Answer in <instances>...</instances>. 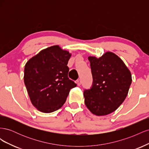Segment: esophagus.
<instances>
[{"mask_svg":"<svg viewBox=\"0 0 149 149\" xmlns=\"http://www.w3.org/2000/svg\"><path fill=\"white\" fill-rule=\"evenodd\" d=\"M76 83H77L78 86H80L81 85V79H78L77 81H76Z\"/></svg>","mask_w":149,"mask_h":149,"instance_id":"esophagus-1","label":"esophagus"}]
</instances>
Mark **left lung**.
I'll return each mask as SVG.
<instances>
[{
    "label": "left lung",
    "mask_w": 149,
    "mask_h": 149,
    "mask_svg": "<svg viewBox=\"0 0 149 149\" xmlns=\"http://www.w3.org/2000/svg\"><path fill=\"white\" fill-rule=\"evenodd\" d=\"M93 83L84 90V103L96 116L115 111L127 97L132 83L130 71L115 53L107 52L100 58L89 56Z\"/></svg>",
    "instance_id": "obj_1"
}]
</instances>
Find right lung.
I'll return each instance as SVG.
<instances>
[{
	"label": "right lung",
	"mask_w": 149,
	"mask_h": 149,
	"mask_svg": "<svg viewBox=\"0 0 149 149\" xmlns=\"http://www.w3.org/2000/svg\"><path fill=\"white\" fill-rule=\"evenodd\" d=\"M71 54L58 45L40 51L26 62L24 83L32 104L44 113L61 108L76 84L68 76Z\"/></svg>",
	"instance_id": "add662e5"
}]
</instances>
